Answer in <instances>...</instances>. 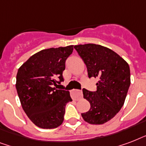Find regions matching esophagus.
<instances>
[{
  "label": "esophagus",
  "mask_w": 146,
  "mask_h": 146,
  "mask_svg": "<svg viewBox=\"0 0 146 146\" xmlns=\"http://www.w3.org/2000/svg\"><path fill=\"white\" fill-rule=\"evenodd\" d=\"M71 96L73 99L79 100L80 98L82 97V92L80 90H77V89H73L71 91Z\"/></svg>",
  "instance_id": "34e87169"
}]
</instances>
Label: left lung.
Returning <instances> with one entry per match:
<instances>
[{
    "label": "left lung",
    "instance_id": "obj_1",
    "mask_svg": "<svg viewBox=\"0 0 146 146\" xmlns=\"http://www.w3.org/2000/svg\"><path fill=\"white\" fill-rule=\"evenodd\" d=\"M86 65L89 77L98 79L97 91L82 89L90 109L81 113L90 124H103L111 120L124 104L130 86L129 64L111 49L96 44L75 45Z\"/></svg>",
    "mask_w": 146,
    "mask_h": 146
}]
</instances>
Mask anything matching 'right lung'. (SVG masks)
Instances as JSON below:
<instances>
[{
    "label": "right lung",
    "mask_w": 146,
    "mask_h": 146,
    "mask_svg": "<svg viewBox=\"0 0 146 146\" xmlns=\"http://www.w3.org/2000/svg\"><path fill=\"white\" fill-rule=\"evenodd\" d=\"M73 50L69 45L40 50L18 70L16 88L22 108L38 127L54 129L64 121L65 106L72 99L69 91L54 86L64 81L65 62Z\"/></svg>",
    "instance_id": "add662e5"
}]
</instances>
